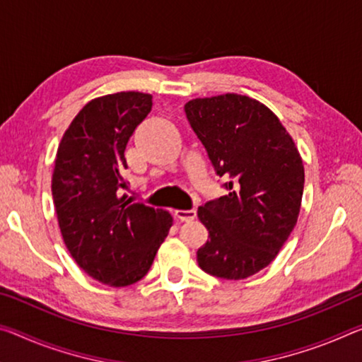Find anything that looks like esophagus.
Returning <instances> with one entry per match:
<instances>
[{
  "mask_svg": "<svg viewBox=\"0 0 362 362\" xmlns=\"http://www.w3.org/2000/svg\"><path fill=\"white\" fill-rule=\"evenodd\" d=\"M175 217L180 222H192L197 217V211H175Z\"/></svg>",
  "mask_w": 362,
  "mask_h": 362,
  "instance_id": "obj_1",
  "label": "esophagus"
}]
</instances>
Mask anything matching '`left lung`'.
I'll use <instances>...</instances> for the list:
<instances>
[{
	"mask_svg": "<svg viewBox=\"0 0 362 362\" xmlns=\"http://www.w3.org/2000/svg\"><path fill=\"white\" fill-rule=\"evenodd\" d=\"M188 122L226 175V197L198 208L209 238L197 251L204 272L242 280L262 271L298 221L305 168L279 117L250 96L226 93L185 105Z\"/></svg>",
	"mask_w": 362,
	"mask_h": 362,
	"instance_id": "1",
	"label": "left lung"
}]
</instances>
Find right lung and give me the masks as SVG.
<instances>
[{
  "label": "right lung",
  "mask_w": 362,
  "mask_h": 362,
  "mask_svg": "<svg viewBox=\"0 0 362 362\" xmlns=\"http://www.w3.org/2000/svg\"><path fill=\"white\" fill-rule=\"evenodd\" d=\"M153 96L120 91L87 103L62 135L51 192L62 240L80 269L109 286L139 282L172 227L168 211L124 190L125 146Z\"/></svg>",
  "instance_id": "obj_1"
}]
</instances>
